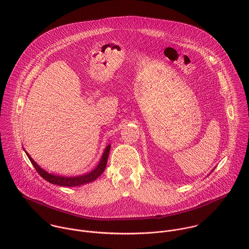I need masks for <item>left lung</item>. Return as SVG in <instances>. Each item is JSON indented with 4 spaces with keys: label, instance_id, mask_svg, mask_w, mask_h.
<instances>
[{
    "label": "left lung",
    "instance_id": "1",
    "mask_svg": "<svg viewBox=\"0 0 249 249\" xmlns=\"http://www.w3.org/2000/svg\"><path fill=\"white\" fill-rule=\"evenodd\" d=\"M214 169H215V167H214V168H213V170H212V171H211V172H210V174H211V173H213V170H214ZM210 174H209V175H210ZM209 175H208V176H207V177H209Z\"/></svg>",
    "mask_w": 249,
    "mask_h": 249
}]
</instances>
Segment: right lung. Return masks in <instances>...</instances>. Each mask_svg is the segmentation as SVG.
Instances as JSON below:
<instances>
[{"label":"right lung","mask_w":249,"mask_h":249,"mask_svg":"<svg viewBox=\"0 0 249 249\" xmlns=\"http://www.w3.org/2000/svg\"><path fill=\"white\" fill-rule=\"evenodd\" d=\"M110 147L111 144L108 143L104 153L102 155V158L99 162V164L97 165V167L95 169H93L91 172L87 173V174H83V175H79V176H72V177H64V176H58V175H54V174H50L47 171H45L44 169H42L36 161L31 157V155L25 150V148L23 147V149L25 150L27 156L29 157V159L31 160L32 164L34 165V167L36 168L37 173L40 175V177L44 178L45 180H47L48 182L54 184V185H58V186H63V187H76V186H81L84 184H88L91 183L93 181H95L97 178H99L104 171L106 170L107 167V159H108V155H109V151H110Z\"/></svg>","instance_id":"obj_1"}]
</instances>
